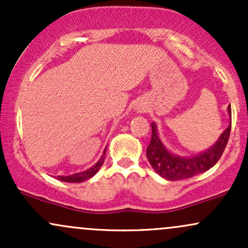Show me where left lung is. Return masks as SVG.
Here are the masks:
<instances>
[{
    "label": "left lung",
    "mask_w": 248,
    "mask_h": 248,
    "mask_svg": "<svg viewBox=\"0 0 248 248\" xmlns=\"http://www.w3.org/2000/svg\"><path fill=\"white\" fill-rule=\"evenodd\" d=\"M227 110H229V115L231 116V106L227 107ZM230 132H231V121H230L229 127L221 133L212 147L195 156L183 157V156L175 155L167 149L158 136L157 126L155 122H153L152 141L147 148V158L155 172L168 181L191 178L198 173L211 169L217 163L223 155L225 147L229 141Z\"/></svg>",
    "instance_id": "obj_1"
}]
</instances>
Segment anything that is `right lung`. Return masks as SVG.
Listing matches in <instances>:
<instances>
[{
	"mask_svg": "<svg viewBox=\"0 0 248 248\" xmlns=\"http://www.w3.org/2000/svg\"><path fill=\"white\" fill-rule=\"evenodd\" d=\"M105 154H106V149H105L104 153H102L100 160L96 162L94 166L91 167L90 169L85 170V171H81V172L73 173V175H69V176H58L57 179H59V181H62V182H69V183H80V182H84V181H86V179H90L91 177H93V176H94L95 173L99 171V169H100L102 164H104Z\"/></svg>",
	"mask_w": 248,
	"mask_h": 248,
	"instance_id": "right-lung-1",
	"label": "right lung"
}]
</instances>
